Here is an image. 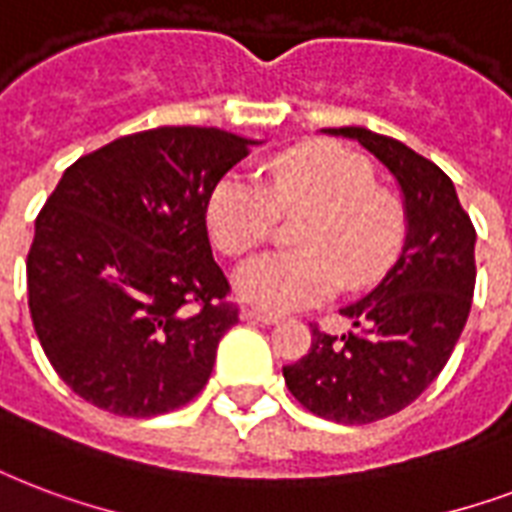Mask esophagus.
Returning <instances> with one entry per match:
<instances>
[{
	"label": "esophagus",
	"instance_id": "obj_1",
	"mask_svg": "<svg viewBox=\"0 0 512 512\" xmlns=\"http://www.w3.org/2000/svg\"><path fill=\"white\" fill-rule=\"evenodd\" d=\"M241 319L244 322H257V325H273L276 322V314H265V311H255V308H244L241 311Z\"/></svg>",
	"mask_w": 512,
	"mask_h": 512
}]
</instances>
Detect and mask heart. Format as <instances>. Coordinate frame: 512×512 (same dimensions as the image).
I'll use <instances>...</instances> for the list:
<instances>
[{
	"mask_svg": "<svg viewBox=\"0 0 512 512\" xmlns=\"http://www.w3.org/2000/svg\"><path fill=\"white\" fill-rule=\"evenodd\" d=\"M295 252L260 255L241 265L236 292L265 311L319 303L341 287L365 290L392 271L405 244V209L376 185L360 152L338 142H306L273 155L265 187L225 174L206 201V228L220 252L241 257L276 225V212H300Z\"/></svg>",
	"mask_w": 512,
	"mask_h": 512,
	"instance_id": "b5f03b06",
	"label": "heart"
}]
</instances>
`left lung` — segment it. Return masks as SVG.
I'll return each instance as SVG.
<instances>
[{
	"mask_svg": "<svg viewBox=\"0 0 512 512\" xmlns=\"http://www.w3.org/2000/svg\"><path fill=\"white\" fill-rule=\"evenodd\" d=\"M376 155L405 198V247L384 282L341 308L360 333L311 325V349L284 365L303 408L338 424H370L403 411L446 368L475 290V228L454 182L392 136L368 128H325Z\"/></svg>",
	"mask_w": 512,
	"mask_h": 512,
	"instance_id": "8db88e82",
	"label": "left lung"
}]
</instances>
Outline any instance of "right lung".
Masks as SVG:
<instances>
[{"instance_id": "add662e5", "label": "right lung", "mask_w": 512, "mask_h": 512, "mask_svg": "<svg viewBox=\"0 0 512 512\" xmlns=\"http://www.w3.org/2000/svg\"><path fill=\"white\" fill-rule=\"evenodd\" d=\"M252 139L163 126L64 171L26 257L37 338L74 395L147 419L190 403L239 322L212 257L206 201Z\"/></svg>"}]
</instances>
